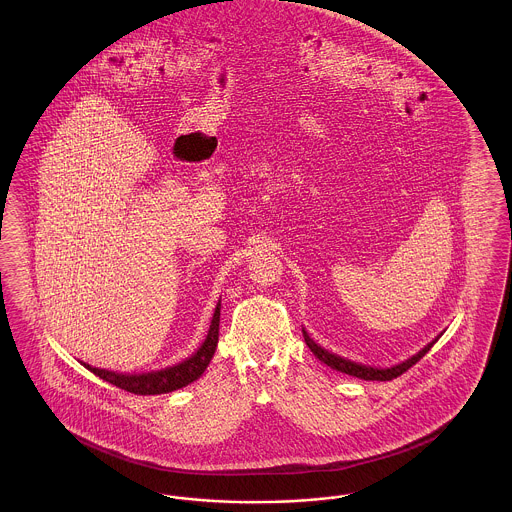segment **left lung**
I'll return each instance as SVG.
<instances>
[{"label":"left lung","mask_w":512,"mask_h":512,"mask_svg":"<svg viewBox=\"0 0 512 512\" xmlns=\"http://www.w3.org/2000/svg\"><path fill=\"white\" fill-rule=\"evenodd\" d=\"M303 338H305V343L309 345V349L313 351V355L317 357L320 363H324V365L330 366V368H334V370H338V372H343V374H349V376H357V378H361V380H380V382H388V380H393V378H397V376H401L403 372H407L411 366L416 365L430 349H432V345L436 343V341H432V343H428L418 355H414L411 359H407L405 363H401V365L393 366V368H372V366H363L357 365V363H351V361H345V359H341L338 355H332V353H328L326 349H322L320 345H317L315 341L311 340L309 336H307V332L303 330Z\"/></svg>","instance_id":"1"}]
</instances>
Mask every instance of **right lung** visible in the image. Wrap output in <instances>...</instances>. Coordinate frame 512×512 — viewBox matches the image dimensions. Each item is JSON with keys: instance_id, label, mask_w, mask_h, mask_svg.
Returning <instances> with one entry per match:
<instances>
[{"instance_id": "1", "label": "right lung", "mask_w": 512, "mask_h": 512, "mask_svg": "<svg viewBox=\"0 0 512 512\" xmlns=\"http://www.w3.org/2000/svg\"><path fill=\"white\" fill-rule=\"evenodd\" d=\"M219 324H220V303L215 309V315L211 320V328L209 334L203 341V345L197 349V353L192 355L190 359H186L180 365L159 370V372H147V374H117V372H109V370H101L94 366L84 365L90 372H94L101 380L117 386L124 391H130L134 395H159V393H169V391L184 388L188 384H192L197 380L207 365L211 363L217 343H219Z\"/></svg>"}]
</instances>
